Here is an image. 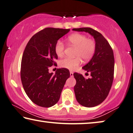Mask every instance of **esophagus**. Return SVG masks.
Instances as JSON below:
<instances>
[{
    "mask_svg": "<svg viewBox=\"0 0 133 133\" xmlns=\"http://www.w3.org/2000/svg\"><path fill=\"white\" fill-rule=\"evenodd\" d=\"M70 76L71 77L73 76V73L72 72V71H70Z\"/></svg>",
    "mask_w": 133,
    "mask_h": 133,
    "instance_id": "1",
    "label": "esophagus"
}]
</instances>
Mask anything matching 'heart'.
Here are the masks:
<instances>
[{
    "mask_svg": "<svg viewBox=\"0 0 133 133\" xmlns=\"http://www.w3.org/2000/svg\"><path fill=\"white\" fill-rule=\"evenodd\" d=\"M69 45L76 48L74 58L65 57L59 62V66L62 68L74 70L81 64L82 59L84 61L90 60L96 51V44L94 39L88 38L85 34H73L67 38ZM64 44L60 40L56 42L54 50L57 56L62 57L64 53Z\"/></svg>",
    "mask_w": 133,
    "mask_h": 133,
    "instance_id": "b5f03b06",
    "label": "heart"
}]
</instances>
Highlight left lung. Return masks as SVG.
<instances>
[{"label": "left lung", "instance_id": "1", "mask_svg": "<svg viewBox=\"0 0 133 133\" xmlns=\"http://www.w3.org/2000/svg\"><path fill=\"white\" fill-rule=\"evenodd\" d=\"M73 30L88 32L96 42V51L93 57L82 67L90 73L92 77L86 79L80 73L73 74L76 81L74 90L77 101L83 107H94L107 98L112 86L114 73L113 50L104 37L94 29L86 27L73 28Z\"/></svg>", "mask_w": 133, "mask_h": 133}]
</instances>
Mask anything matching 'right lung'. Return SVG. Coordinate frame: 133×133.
Segmentation results:
<instances>
[{
    "label": "right lung",
    "instance_id": "add662e5",
    "mask_svg": "<svg viewBox=\"0 0 133 133\" xmlns=\"http://www.w3.org/2000/svg\"><path fill=\"white\" fill-rule=\"evenodd\" d=\"M70 29L46 28L34 35L23 53L21 78L25 93L34 104L48 108L57 103L70 76L68 69H57L50 73L48 68L56 66L58 56L54 47L56 42Z\"/></svg>",
    "mask_w": 133,
    "mask_h": 133
}]
</instances>
